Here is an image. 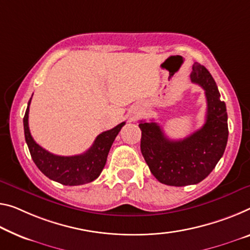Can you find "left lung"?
<instances>
[{
	"instance_id": "1",
	"label": "left lung",
	"mask_w": 250,
	"mask_h": 250,
	"mask_svg": "<svg viewBox=\"0 0 250 250\" xmlns=\"http://www.w3.org/2000/svg\"><path fill=\"white\" fill-rule=\"evenodd\" d=\"M191 82L205 89L206 123L183 140L165 136L155 122L141 121V152L152 174L167 186L197 184L208 176L224 155L228 141V115L218 87L206 67L195 62Z\"/></svg>"
}]
</instances>
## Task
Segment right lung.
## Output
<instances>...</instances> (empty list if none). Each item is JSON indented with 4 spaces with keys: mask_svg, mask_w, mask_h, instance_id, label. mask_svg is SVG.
Wrapping results in <instances>:
<instances>
[{
    "mask_svg": "<svg viewBox=\"0 0 250 250\" xmlns=\"http://www.w3.org/2000/svg\"><path fill=\"white\" fill-rule=\"evenodd\" d=\"M30 103L31 98L23 117V126H24L25 142L38 168L50 180L59 182L63 186H82L97 179L105 167L107 155L115 138L125 125V122L115 126L112 129L99 134L90 148L83 154L74 156L55 155L37 144L31 136L29 129Z\"/></svg>",
    "mask_w": 250,
    "mask_h": 250,
    "instance_id": "1",
    "label": "right lung"
}]
</instances>
